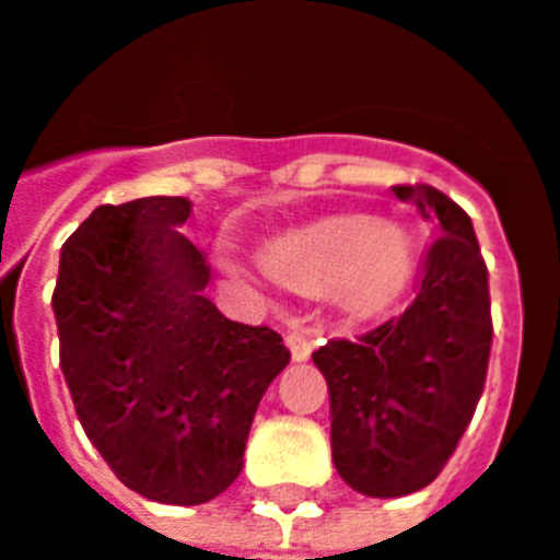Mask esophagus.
I'll return each instance as SVG.
<instances>
[{
	"label": "esophagus",
	"mask_w": 560,
	"mask_h": 560,
	"mask_svg": "<svg viewBox=\"0 0 560 560\" xmlns=\"http://www.w3.org/2000/svg\"><path fill=\"white\" fill-rule=\"evenodd\" d=\"M315 328L304 326V323H292L290 331H287V348H290L292 359L295 362H306L312 353V345H315Z\"/></svg>",
	"instance_id": "obj_1"
}]
</instances>
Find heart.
I'll list each match as a JSON object with an SVG mask.
<instances>
[{"mask_svg":"<svg viewBox=\"0 0 560 560\" xmlns=\"http://www.w3.org/2000/svg\"><path fill=\"white\" fill-rule=\"evenodd\" d=\"M276 268L306 292L328 290L351 276L359 304L378 306L398 295L409 279L411 250L398 229L370 215H345L281 245Z\"/></svg>","mask_w":560,"mask_h":560,"instance_id":"1","label":"heart"}]
</instances>
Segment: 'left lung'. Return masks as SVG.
Masks as SVG:
<instances>
[{
  "instance_id": "1",
  "label": "left lung",
  "mask_w": 560,
  "mask_h": 560,
  "mask_svg": "<svg viewBox=\"0 0 560 560\" xmlns=\"http://www.w3.org/2000/svg\"><path fill=\"white\" fill-rule=\"evenodd\" d=\"M392 190L442 232L422 256L415 298L312 353L331 395L334 467L368 498L411 494L445 469L483 395L494 334L489 270L467 212L431 185Z\"/></svg>"
}]
</instances>
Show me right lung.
I'll return each instance as SVG.
<instances>
[{
	"label": "right lung",
	"instance_id": "1",
	"mask_svg": "<svg viewBox=\"0 0 560 560\" xmlns=\"http://www.w3.org/2000/svg\"><path fill=\"white\" fill-rule=\"evenodd\" d=\"M182 196L102 203L60 248L51 310L74 411L115 478L198 505L243 469L256 406L290 351L201 295L212 265Z\"/></svg>",
	"mask_w": 560,
	"mask_h": 560
}]
</instances>
